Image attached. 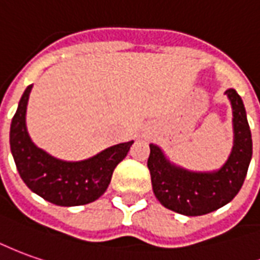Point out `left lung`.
<instances>
[{
    "mask_svg": "<svg viewBox=\"0 0 260 260\" xmlns=\"http://www.w3.org/2000/svg\"><path fill=\"white\" fill-rule=\"evenodd\" d=\"M234 109L235 142L228 162L212 174L190 172L172 165L151 144L148 169L156 199L165 208L186 216H199L222 208L241 190L252 158V135L246 111L235 89L225 92Z\"/></svg>",
    "mask_w": 260,
    "mask_h": 260,
    "instance_id": "1",
    "label": "left lung"
}]
</instances>
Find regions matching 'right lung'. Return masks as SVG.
<instances>
[{
	"label": "right lung",
	"mask_w": 260,
	"mask_h": 260,
	"mask_svg": "<svg viewBox=\"0 0 260 260\" xmlns=\"http://www.w3.org/2000/svg\"><path fill=\"white\" fill-rule=\"evenodd\" d=\"M32 85L19 100L10 131L11 152L19 176L29 189L51 204L79 206L91 204L107 190L114 169L126 156L134 141L118 144L81 162H65L32 144L26 132L25 112Z\"/></svg>",
	"instance_id": "add662e5"
}]
</instances>
